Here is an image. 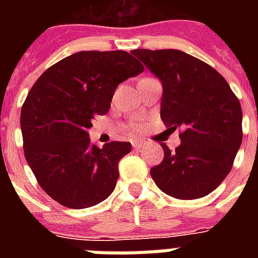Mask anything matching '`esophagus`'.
<instances>
[{
  "mask_svg": "<svg viewBox=\"0 0 258 258\" xmlns=\"http://www.w3.org/2000/svg\"><path fill=\"white\" fill-rule=\"evenodd\" d=\"M133 147H134V150H137V151H139V150H142V149H143V147H146V142H143V141L133 142Z\"/></svg>",
  "mask_w": 258,
  "mask_h": 258,
  "instance_id": "1",
  "label": "esophagus"
}]
</instances>
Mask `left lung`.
Wrapping results in <instances>:
<instances>
[{"mask_svg": "<svg viewBox=\"0 0 258 258\" xmlns=\"http://www.w3.org/2000/svg\"><path fill=\"white\" fill-rule=\"evenodd\" d=\"M131 53L161 80V117L166 127L182 130L175 151L161 143L165 158L150 170L154 182L178 200L208 196L230 172L240 150V100L214 68L182 50Z\"/></svg>", "mask_w": 258, "mask_h": 258, "instance_id": "1", "label": "left lung"}]
</instances>
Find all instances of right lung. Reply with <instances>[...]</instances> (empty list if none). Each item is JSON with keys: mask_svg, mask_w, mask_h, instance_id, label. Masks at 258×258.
<instances>
[{"mask_svg": "<svg viewBox=\"0 0 258 258\" xmlns=\"http://www.w3.org/2000/svg\"><path fill=\"white\" fill-rule=\"evenodd\" d=\"M145 71L124 50H84L34 83L21 109L24 153L42 190L62 206L86 209L108 198L130 142L91 143L88 130L111 107L117 86Z\"/></svg>", "mask_w": 258, "mask_h": 258, "instance_id": "1", "label": "right lung"}]
</instances>
